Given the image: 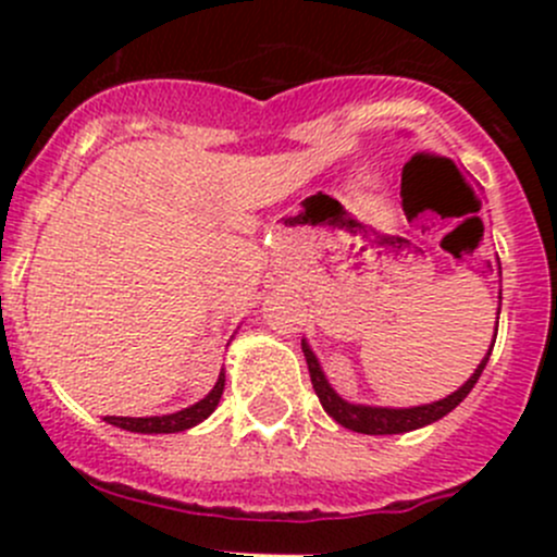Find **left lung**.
I'll return each mask as SVG.
<instances>
[{"mask_svg": "<svg viewBox=\"0 0 557 557\" xmlns=\"http://www.w3.org/2000/svg\"><path fill=\"white\" fill-rule=\"evenodd\" d=\"M301 350H305L312 387H314V393H318V398H320V404H323L325 412H329L336 423L345 425V429H350V431H358V434H404V431L423 429V425L445 418L447 412H453V409L458 407L466 396H469V391L474 387L476 380H480L482 369H485L487 358H491V350H487V356L482 358V363L476 367V372L471 374L469 383H466L463 387H458L453 396L442 398V401L425 404V407H412V409H383V407H361V404H347L345 398L336 396V393L331 391V385L325 383L323 372H320L318 358L312 356V350L307 347V342H301Z\"/></svg>", "mask_w": 557, "mask_h": 557, "instance_id": "1", "label": "left lung"}]
</instances>
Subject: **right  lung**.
I'll use <instances>...</instances> for the list:
<instances>
[{"instance_id":"right-lung-1","label":"right lung","mask_w":557,"mask_h":557,"mask_svg":"<svg viewBox=\"0 0 557 557\" xmlns=\"http://www.w3.org/2000/svg\"><path fill=\"white\" fill-rule=\"evenodd\" d=\"M223 383H226V377H223L221 372L215 387H212L199 404H194V407L188 409H180V412L174 414H161V418H104V420L123 431H134V434H174V431H185L190 429V425L201 423L205 418H210L212 409L218 407V401H221L223 396Z\"/></svg>"}]
</instances>
